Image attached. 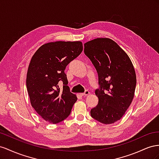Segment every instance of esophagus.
Returning <instances> with one entry per match:
<instances>
[{
  "label": "esophagus",
  "mask_w": 159,
  "mask_h": 159,
  "mask_svg": "<svg viewBox=\"0 0 159 159\" xmlns=\"http://www.w3.org/2000/svg\"><path fill=\"white\" fill-rule=\"evenodd\" d=\"M90 93V92L89 91V90H86V91L83 93H80V94L81 95V96H87V95H89Z\"/></svg>",
  "instance_id": "34e87169"
}]
</instances>
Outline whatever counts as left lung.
Masks as SVG:
<instances>
[{"label": "left lung", "mask_w": 159, "mask_h": 159, "mask_svg": "<svg viewBox=\"0 0 159 159\" xmlns=\"http://www.w3.org/2000/svg\"><path fill=\"white\" fill-rule=\"evenodd\" d=\"M84 54L91 61L98 75V98L90 115L103 124L119 120L132 102L137 77L128 54L114 40L97 38L84 43Z\"/></svg>", "instance_id": "left-lung-1"}]
</instances>
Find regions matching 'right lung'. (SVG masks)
<instances>
[{
  "mask_svg": "<svg viewBox=\"0 0 159 159\" xmlns=\"http://www.w3.org/2000/svg\"><path fill=\"white\" fill-rule=\"evenodd\" d=\"M80 41H56L42 45L32 57L26 75L31 106L44 120L57 124L69 116L77 100L70 92L66 66L82 52ZM64 86L62 89L58 82Z\"/></svg>",
  "mask_w": 159,
  "mask_h": 159,
  "instance_id": "1",
  "label": "right lung"
}]
</instances>
